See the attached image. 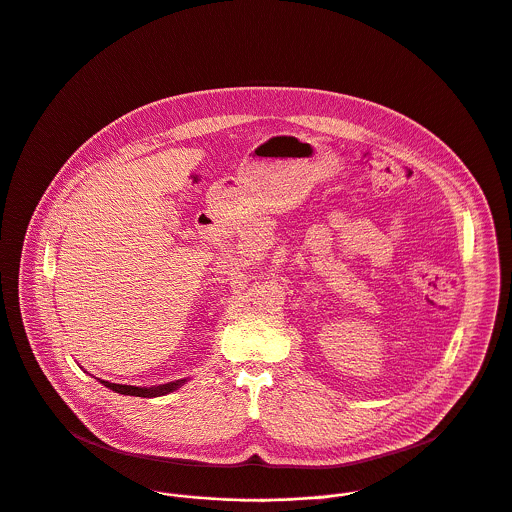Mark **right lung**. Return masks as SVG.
Segmentation results:
<instances>
[{
  "label": "right lung",
  "instance_id": "right-lung-1",
  "mask_svg": "<svg viewBox=\"0 0 512 512\" xmlns=\"http://www.w3.org/2000/svg\"><path fill=\"white\" fill-rule=\"evenodd\" d=\"M107 389L119 393V395H129V397H143V399H151V397H161V395H167L175 389H179L185 381H175V383H167V385H159V387H131V385H117V383H109V381H101Z\"/></svg>",
  "mask_w": 512,
  "mask_h": 512
}]
</instances>
